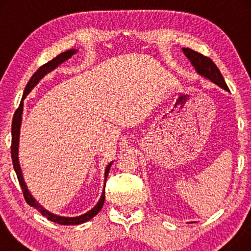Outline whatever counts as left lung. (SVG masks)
Masks as SVG:
<instances>
[{
  "instance_id": "1",
  "label": "left lung",
  "mask_w": 251,
  "mask_h": 251,
  "mask_svg": "<svg viewBox=\"0 0 251 251\" xmlns=\"http://www.w3.org/2000/svg\"><path fill=\"white\" fill-rule=\"evenodd\" d=\"M183 51L188 59L191 60V63L193 64V66L198 71L199 74L203 75L204 77L209 78V80L219 85L221 88L225 89L226 91H229L221 71L218 70V67L216 66V64L210 58L202 53H199L197 51L190 49V48H183Z\"/></svg>"
}]
</instances>
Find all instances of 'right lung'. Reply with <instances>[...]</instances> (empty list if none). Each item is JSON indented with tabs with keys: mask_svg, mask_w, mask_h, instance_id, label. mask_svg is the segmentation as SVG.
<instances>
[{
	"mask_svg": "<svg viewBox=\"0 0 251 251\" xmlns=\"http://www.w3.org/2000/svg\"><path fill=\"white\" fill-rule=\"evenodd\" d=\"M75 51L76 50H67L66 52H63L60 54H58L56 58H53L52 60L48 61L47 64H44L41 66L39 70H37L35 73L33 74V76L30 77V80L28 83H27L26 88H25V92H24V96H23V99L26 97V95L28 94V92L32 90L34 85H35L37 82L40 81V78H42L44 75L47 73H49L50 71H52L53 68H56L58 65L60 63H63L64 60H66L67 58H70L72 54L75 53ZM23 100L20 102L19 107L16 109L15 112V115H13V119H12V142H11V157H12V163H13V168H15V171L17 174V177H18V181L20 184V187H22L23 190V193H24V198H25V200L27 203H28L30 207H34L36 209V210H39L41 214L43 216H46V217L49 219V221L53 222V223H57V224H60V225H77V224H82V223H85L88 222L89 219H91L92 217H95L96 215L98 214L99 211L101 210L102 205H104V201H105V190L102 192V195L100 198V200L97 203V205H95V208H92L90 211H88L87 214L82 215V216H78V217H60V216H57V215H53L51 214V212L47 211L46 209H44L42 205L39 204V202L35 201V199L32 197V194L29 193L28 190H27L26 187V184L25 181H24V178H23V175H22V170H20V166H19V161H18V143H19V131H20V125H22V114H23ZM112 166V162L108 164L107 168H106V171H105V180L106 178H107V175H108V171H109V168Z\"/></svg>",
	"mask_w": 251,
	"mask_h": 251,
	"instance_id": "1",
	"label": "right lung"
}]
</instances>
